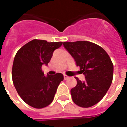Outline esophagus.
Listing matches in <instances>:
<instances>
[{
    "mask_svg": "<svg viewBox=\"0 0 127 127\" xmlns=\"http://www.w3.org/2000/svg\"><path fill=\"white\" fill-rule=\"evenodd\" d=\"M69 77L68 76V75L64 74V80H67V79H69Z\"/></svg>",
    "mask_w": 127,
    "mask_h": 127,
    "instance_id": "esophagus-1",
    "label": "esophagus"
}]
</instances>
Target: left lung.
<instances>
[{
  "mask_svg": "<svg viewBox=\"0 0 127 127\" xmlns=\"http://www.w3.org/2000/svg\"><path fill=\"white\" fill-rule=\"evenodd\" d=\"M63 45L85 75L84 82L75 77L77 83L71 90L72 99L81 107L93 106L103 98L111 86L112 61L103 48L92 42H64Z\"/></svg>",
  "mask_w": 127,
  "mask_h": 127,
  "instance_id": "obj_1",
  "label": "left lung"
}]
</instances>
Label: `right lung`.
<instances>
[{
	"label": "right lung",
	"mask_w": 127,
	"mask_h": 127,
	"mask_svg": "<svg viewBox=\"0 0 127 127\" xmlns=\"http://www.w3.org/2000/svg\"><path fill=\"white\" fill-rule=\"evenodd\" d=\"M63 42L34 39L18 50L12 67V80L18 95L30 106L41 109L52 102L59 84L64 80L60 73L44 76L43 64L47 65L53 52Z\"/></svg>",
	"instance_id": "right-lung-1"
}]
</instances>
